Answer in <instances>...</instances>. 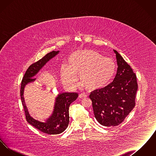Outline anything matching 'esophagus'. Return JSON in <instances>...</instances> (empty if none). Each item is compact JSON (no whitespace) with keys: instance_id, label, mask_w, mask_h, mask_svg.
I'll use <instances>...</instances> for the list:
<instances>
[{"instance_id":"esophagus-1","label":"esophagus","mask_w":156,"mask_h":156,"mask_svg":"<svg viewBox=\"0 0 156 156\" xmlns=\"http://www.w3.org/2000/svg\"><path fill=\"white\" fill-rule=\"evenodd\" d=\"M87 97V95L85 94H81L79 95V98L81 99H84V98H86Z\"/></svg>"}]
</instances>
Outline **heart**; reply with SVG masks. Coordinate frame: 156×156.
Wrapping results in <instances>:
<instances>
[{
    "instance_id": "heart-1",
    "label": "heart",
    "mask_w": 156,
    "mask_h": 156,
    "mask_svg": "<svg viewBox=\"0 0 156 156\" xmlns=\"http://www.w3.org/2000/svg\"><path fill=\"white\" fill-rule=\"evenodd\" d=\"M68 62V66L61 67V75L63 82L69 87L76 85V76L79 75L80 83L85 88L100 89L111 81L116 72V65L112 59L92 50L73 52Z\"/></svg>"
}]
</instances>
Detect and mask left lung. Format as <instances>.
<instances>
[{"mask_svg": "<svg viewBox=\"0 0 156 156\" xmlns=\"http://www.w3.org/2000/svg\"><path fill=\"white\" fill-rule=\"evenodd\" d=\"M113 51L118 66L113 81L89 95L97 121L107 127L119 125L132 111L138 88L132 68L118 52Z\"/></svg>", "mask_w": 156, "mask_h": 156, "instance_id": "left-lung-1", "label": "left lung"}]
</instances>
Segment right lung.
I'll return each mask as SVG.
<instances>
[{
    "mask_svg": "<svg viewBox=\"0 0 156 156\" xmlns=\"http://www.w3.org/2000/svg\"><path fill=\"white\" fill-rule=\"evenodd\" d=\"M58 52L59 51H52L46 54L41 59L31 64L24 74L20 88V97L25 112L26 120L29 124L36 127L40 131L48 134H60L67 129L69 122V105L76 99L78 97V94L75 92H64L59 94L56 98L54 109L52 115L46 120L45 122H41L33 119L30 116L24 102L23 92L24 87L28 83L35 81L36 78H33V77L37 74L41 68L50 59L55 57L58 54Z\"/></svg>",
    "mask_w": 156,
    "mask_h": 156,
    "instance_id": "add662e5",
    "label": "right lung"
}]
</instances>
